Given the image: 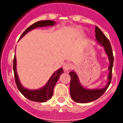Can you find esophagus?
I'll list each match as a JSON object with an SVG mask.
<instances>
[{
  "label": "esophagus",
  "mask_w": 123,
  "mask_h": 123,
  "mask_svg": "<svg viewBox=\"0 0 123 123\" xmlns=\"http://www.w3.org/2000/svg\"><path fill=\"white\" fill-rule=\"evenodd\" d=\"M73 67V65L71 63H66L64 64L63 65V69L64 71H68V70H69L70 69H71Z\"/></svg>",
  "instance_id": "esophagus-1"
}]
</instances>
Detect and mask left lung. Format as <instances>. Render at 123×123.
Returning a JSON list of instances; mask_svg holds the SVG:
<instances>
[{
    "instance_id": "left-lung-1",
    "label": "left lung",
    "mask_w": 123,
    "mask_h": 123,
    "mask_svg": "<svg viewBox=\"0 0 123 123\" xmlns=\"http://www.w3.org/2000/svg\"><path fill=\"white\" fill-rule=\"evenodd\" d=\"M95 40L100 45L104 48L106 55L108 56L109 60L108 67V74L107 77V82L106 85L102 88H95V89H88L84 87L79 81V77L74 71H71L69 73L71 77V82L69 86L70 95L71 97L75 102L86 104L98 99L105 93L106 89L111 83L112 68L113 65V55L112 49L110 43L102 31L97 26H95Z\"/></svg>"
}]
</instances>
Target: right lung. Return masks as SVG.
<instances>
[{"instance_id": "obj_1", "label": "right lung", "mask_w": 123, "mask_h": 123, "mask_svg": "<svg viewBox=\"0 0 123 123\" xmlns=\"http://www.w3.org/2000/svg\"><path fill=\"white\" fill-rule=\"evenodd\" d=\"M56 22L51 20H44V21H39L34 23L31 26L28 27L23 33L21 34L19 39H21V38L26 34L29 31H31L32 29H34L37 28L39 27H45V26H55ZM13 71L14 76H15V82L17 84L18 90L21 94L24 95L28 99L30 100L33 102H45L47 100L50 99L53 95L54 92V88L56 84V82L58 81L60 75L63 73L62 68H60L56 70V71L52 74L50 79H49L47 82L42 87L37 89H29L25 87L21 84V82L19 81V77L17 71V58L16 56H14L13 59Z\"/></svg>"}]
</instances>
